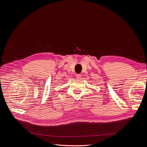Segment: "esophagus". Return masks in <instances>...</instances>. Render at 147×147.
Masks as SVG:
<instances>
[{
	"mask_svg": "<svg viewBox=\"0 0 147 147\" xmlns=\"http://www.w3.org/2000/svg\"><path fill=\"white\" fill-rule=\"evenodd\" d=\"M81 74H76V78H77V79H81Z\"/></svg>",
	"mask_w": 147,
	"mask_h": 147,
	"instance_id": "34e87169",
	"label": "esophagus"
}]
</instances>
